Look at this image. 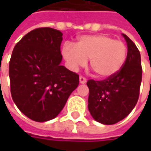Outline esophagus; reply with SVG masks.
I'll list each match as a JSON object with an SVG mask.
<instances>
[{
    "label": "esophagus",
    "instance_id": "34e87169",
    "mask_svg": "<svg viewBox=\"0 0 151 151\" xmlns=\"http://www.w3.org/2000/svg\"><path fill=\"white\" fill-rule=\"evenodd\" d=\"M86 82V79L85 78L84 76H80V83L84 84Z\"/></svg>",
    "mask_w": 151,
    "mask_h": 151
}]
</instances>
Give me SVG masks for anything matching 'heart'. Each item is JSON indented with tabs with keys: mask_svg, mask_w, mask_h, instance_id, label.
Wrapping results in <instances>:
<instances>
[{
	"mask_svg": "<svg viewBox=\"0 0 151 151\" xmlns=\"http://www.w3.org/2000/svg\"><path fill=\"white\" fill-rule=\"evenodd\" d=\"M62 54L70 68L77 70L90 59V67L98 77L108 78L120 70L126 60L127 48L122 41L106 34L86 35L79 38L76 47L65 44Z\"/></svg>",
	"mask_w": 151,
	"mask_h": 151,
	"instance_id": "heart-1",
	"label": "heart"
}]
</instances>
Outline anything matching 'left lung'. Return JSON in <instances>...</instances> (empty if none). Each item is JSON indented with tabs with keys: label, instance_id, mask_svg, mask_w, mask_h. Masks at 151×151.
I'll return each mask as SVG.
<instances>
[{
	"label": "left lung",
	"instance_id": "obj_1",
	"mask_svg": "<svg viewBox=\"0 0 151 151\" xmlns=\"http://www.w3.org/2000/svg\"><path fill=\"white\" fill-rule=\"evenodd\" d=\"M128 54L119 72L102 81L89 80L88 109L96 121L114 124L127 117L135 107L142 81L140 53L134 43L123 34Z\"/></svg>",
	"mask_w": 151,
	"mask_h": 151
}]
</instances>
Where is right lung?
I'll list each match as a JSON object with an SVG mask.
<instances>
[{
    "label": "right lung",
    "instance_id": "obj_1",
    "mask_svg": "<svg viewBox=\"0 0 151 151\" xmlns=\"http://www.w3.org/2000/svg\"><path fill=\"white\" fill-rule=\"evenodd\" d=\"M62 32L38 27L17 44L9 62L12 100L36 122L55 119L79 85V75L60 65Z\"/></svg>",
    "mask_w": 151,
    "mask_h": 151
}]
</instances>
